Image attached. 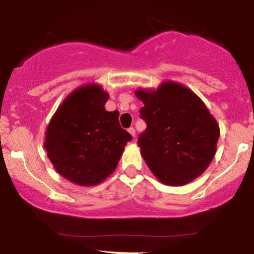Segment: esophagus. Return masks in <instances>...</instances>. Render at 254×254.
I'll list each match as a JSON object with an SVG mask.
<instances>
[{
	"label": "esophagus",
	"instance_id": "esophagus-1",
	"mask_svg": "<svg viewBox=\"0 0 254 254\" xmlns=\"http://www.w3.org/2000/svg\"><path fill=\"white\" fill-rule=\"evenodd\" d=\"M127 131H129V133H130V135H131V136H132V137H135V136H136V130H135V129H133V127H129V129H127Z\"/></svg>",
	"mask_w": 254,
	"mask_h": 254
}]
</instances>
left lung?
<instances>
[{
  "label": "left lung",
  "instance_id": "left-lung-1",
  "mask_svg": "<svg viewBox=\"0 0 254 254\" xmlns=\"http://www.w3.org/2000/svg\"><path fill=\"white\" fill-rule=\"evenodd\" d=\"M147 129L138 137L145 164L165 185L183 186L204 173L216 153L220 127L198 95L182 83L165 81L138 88Z\"/></svg>",
  "mask_w": 254,
  "mask_h": 254
}]
</instances>
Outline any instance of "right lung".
I'll use <instances>...</instances> for the list:
<instances>
[{
	"label": "right lung",
	"instance_id": "right-lung-1",
	"mask_svg": "<svg viewBox=\"0 0 254 254\" xmlns=\"http://www.w3.org/2000/svg\"><path fill=\"white\" fill-rule=\"evenodd\" d=\"M109 93L97 83L72 90L46 127L44 148L55 170L80 186L103 183L117 167L131 135L118 111L109 112Z\"/></svg>",
	"mask_w": 254,
	"mask_h": 254
}]
</instances>
